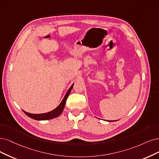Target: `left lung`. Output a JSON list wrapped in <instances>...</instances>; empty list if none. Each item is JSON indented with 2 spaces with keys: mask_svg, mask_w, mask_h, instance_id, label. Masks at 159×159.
Here are the masks:
<instances>
[{
  "mask_svg": "<svg viewBox=\"0 0 159 159\" xmlns=\"http://www.w3.org/2000/svg\"><path fill=\"white\" fill-rule=\"evenodd\" d=\"M109 122H112V121H116V120H108Z\"/></svg>",
  "mask_w": 159,
  "mask_h": 159,
  "instance_id": "obj_1",
  "label": "left lung"
}]
</instances>
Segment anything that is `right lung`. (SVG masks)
<instances>
[{
    "label": "right lung",
    "instance_id": "add662e5",
    "mask_svg": "<svg viewBox=\"0 0 159 159\" xmlns=\"http://www.w3.org/2000/svg\"><path fill=\"white\" fill-rule=\"evenodd\" d=\"M73 85H74V83L71 86H70L69 89L67 90V93H66V95H65L63 99H62V101L60 103V105H59L56 109L50 111V112L45 113H40V114H32V113H27V112H26V111H23H23L29 117H30V118L34 119V120H50V119L56 118V117L60 116L61 114L62 111H63L65 105H66V100L69 95V93H70V91H71V90L73 89Z\"/></svg>",
    "mask_w": 159,
    "mask_h": 159
}]
</instances>
